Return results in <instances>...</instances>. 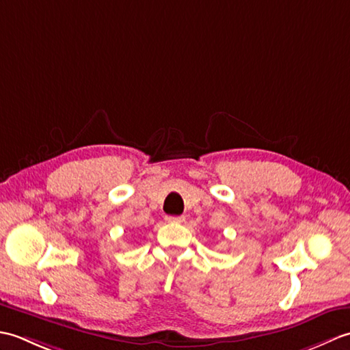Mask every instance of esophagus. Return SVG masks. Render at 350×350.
I'll return each mask as SVG.
<instances>
[{
    "mask_svg": "<svg viewBox=\"0 0 350 350\" xmlns=\"http://www.w3.org/2000/svg\"><path fill=\"white\" fill-rule=\"evenodd\" d=\"M167 222H183L185 217H165Z\"/></svg>",
    "mask_w": 350,
    "mask_h": 350,
    "instance_id": "1",
    "label": "esophagus"
}]
</instances>
